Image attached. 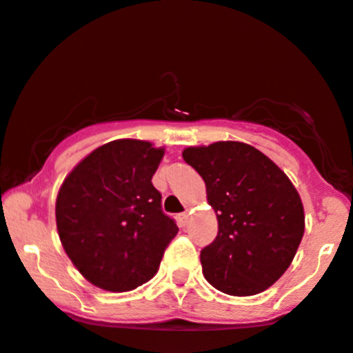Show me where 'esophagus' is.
<instances>
[{"mask_svg": "<svg viewBox=\"0 0 353 353\" xmlns=\"http://www.w3.org/2000/svg\"><path fill=\"white\" fill-rule=\"evenodd\" d=\"M188 218H189V214H188V211H184V212H179V214H177V221H179L181 224H184L188 223Z\"/></svg>", "mask_w": 353, "mask_h": 353, "instance_id": "34e87169", "label": "esophagus"}]
</instances>
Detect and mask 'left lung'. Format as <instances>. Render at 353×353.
Listing matches in <instances>:
<instances>
[{
    "label": "left lung",
    "instance_id": "1",
    "mask_svg": "<svg viewBox=\"0 0 353 353\" xmlns=\"http://www.w3.org/2000/svg\"><path fill=\"white\" fill-rule=\"evenodd\" d=\"M183 157L204 179L218 216V236L201 251L204 278L226 295L265 292L288 270L303 238V204L295 185L245 142L188 147Z\"/></svg>",
    "mask_w": 353,
    "mask_h": 353
}]
</instances>
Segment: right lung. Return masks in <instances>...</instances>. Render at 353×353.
<instances>
[{
	"instance_id": "right-lung-1",
	"label": "right lung",
	"mask_w": 353,
	"mask_h": 353,
	"mask_svg": "<svg viewBox=\"0 0 353 353\" xmlns=\"http://www.w3.org/2000/svg\"><path fill=\"white\" fill-rule=\"evenodd\" d=\"M162 147L119 139L88 154L57 196V230L65 253L92 285L130 292L157 273L179 228L161 208L152 176Z\"/></svg>"
}]
</instances>
